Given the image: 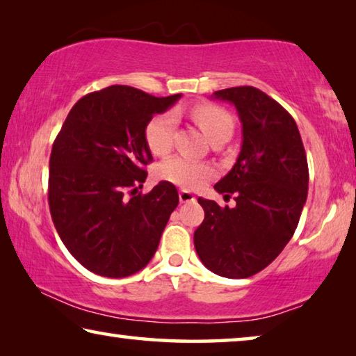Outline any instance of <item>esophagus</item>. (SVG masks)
Wrapping results in <instances>:
<instances>
[{"mask_svg":"<svg viewBox=\"0 0 356 356\" xmlns=\"http://www.w3.org/2000/svg\"><path fill=\"white\" fill-rule=\"evenodd\" d=\"M179 200H180V202H193L196 200V197L188 190H180L179 191Z\"/></svg>","mask_w":356,"mask_h":356,"instance_id":"34e87169","label":"esophagus"}]
</instances>
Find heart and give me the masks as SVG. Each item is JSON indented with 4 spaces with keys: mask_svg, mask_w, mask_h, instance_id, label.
<instances>
[{
    "mask_svg": "<svg viewBox=\"0 0 356 356\" xmlns=\"http://www.w3.org/2000/svg\"><path fill=\"white\" fill-rule=\"evenodd\" d=\"M190 116L213 144L226 143L236 127L231 113L213 104L195 105L190 110ZM174 131H176V114L165 111L149 120L144 130V138L155 155H166L172 147ZM159 176L166 182L184 188H197L213 176V168L204 161L176 155L159 166Z\"/></svg>",
    "mask_w": 356,
    "mask_h": 356,
    "instance_id": "heart-1",
    "label": "heart"
}]
</instances>
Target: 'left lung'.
Masks as SVG:
<instances>
[{
  "instance_id": "1",
  "label": "left lung",
  "mask_w": 356,
  "mask_h": 356,
  "mask_svg": "<svg viewBox=\"0 0 356 356\" xmlns=\"http://www.w3.org/2000/svg\"><path fill=\"white\" fill-rule=\"evenodd\" d=\"M236 105L242 150L232 170L215 185L236 207L197 197L204 221L195 231L202 264L225 278H250L272 264L292 238L308 196V160L293 118L252 86L216 91Z\"/></svg>"
}]
</instances>
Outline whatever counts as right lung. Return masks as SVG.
<instances>
[{
    "label": "right lung",
    "mask_w": 356,
    "mask_h": 356,
    "mask_svg": "<svg viewBox=\"0 0 356 356\" xmlns=\"http://www.w3.org/2000/svg\"><path fill=\"white\" fill-rule=\"evenodd\" d=\"M179 99L116 84L86 94L65 118L51 147L48 206L65 248L89 272L130 276L159 248L179 193L160 182L136 195L152 161L144 130Z\"/></svg>",
    "instance_id": "1"
}]
</instances>
